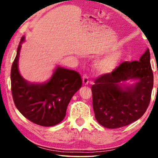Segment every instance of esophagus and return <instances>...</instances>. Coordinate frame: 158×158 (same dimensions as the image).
Listing matches in <instances>:
<instances>
[{
	"mask_svg": "<svg viewBox=\"0 0 158 158\" xmlns=\"http://www.w3.org/2000/svg\"><path fill=\"white\" fill-rule=\"evenodd\" d=\"M89 76H88L86 74H84V76H83V83H84V84L87 85L89 84Z\"/></svg>",
	"mask_w": 158,
	"mask_h": 158,
	"instance_id": "obj_1",
	"label": "esophagus"
}]
</instances>
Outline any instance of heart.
Returning a JSON list of instances; mask_svg holds the SVG:
<instances>
[{"instance_id":"1","label":"heart","mask_w":158,"mask_h":158,"mask_svg":"<svg viewBox=\"0 0 158 158\" xmlns=\"http://www.w3.org/2000/svg\"><path fill=\"white\" fill-rule=\"evenodd\" d=\"M121 58V54L115 53L99 60L95 64V69L99 74L111 73L116 68Z\"/></svg>"}]
</instances>
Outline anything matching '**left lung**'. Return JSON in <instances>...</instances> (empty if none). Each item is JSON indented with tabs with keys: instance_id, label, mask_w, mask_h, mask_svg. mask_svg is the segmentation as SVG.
Segmentation results:
<instances>
[{
	"instance_id": "8db88e82",
	"label": "left lung",
	"mask_w": 158,
	"mask_h": 158,
	"mask_svg": "<svg viewBox=\"0 0 158 158\" xmlns=\"http://www.w3.org/2000/svg\"><path fill=\"white\" fill-rule=\"evenodd\" d=\"M139 79L132 87L122 88L119 83ZM153 74L147 49L139 61H124L111 73L103 74L91 86L93 107L101 125L115 129L135 122L145 113L151 101Z\"/></svg>"
}]
</instances>
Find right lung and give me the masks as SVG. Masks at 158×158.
Masks as SVG:
<instances>
[{"label":"right lung","mask_w":158,"mask_h":158,"mask_svg":"<svg viewBox=\"0 0 158 158\" xmlns=\"http://www.w3.org/2000/svg\"><path fill=\"white\" fill-rule=\"evenodd\" d=\"M23 40V36L10 73L13 100L20 113L30 121L41 126H53L64 119L69 101L81 87V75L74 70L58 67L48 82L28 83L18 69L21 44Z\"/></svg>","instance_id":"right-lung-1"}]
</instances>
